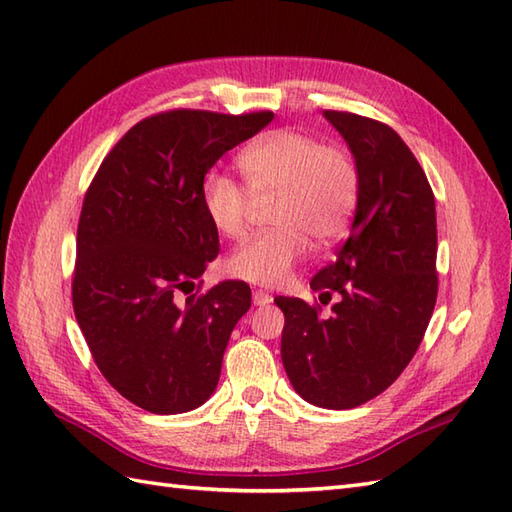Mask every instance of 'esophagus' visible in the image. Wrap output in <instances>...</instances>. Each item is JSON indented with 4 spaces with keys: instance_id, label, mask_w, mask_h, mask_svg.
<instances>
[{
    "instance_id": "esophagus-1",
    "label": "esophagus",
    "mask_w": 512,
    "mask_h": 512,
    "mask_svg": "<svg viewBox=\"0 0 512 512\" xmlns=\"http://www.w3.org/2000/svg\"><path fill=\"white\" fill-rule=\"evenodd\" d=\"M271 300H274V298H271V295H269L267 291H263V289H256V291H254V304H256V306H265V304H269Z\"/></svg>"
}]
</instances>
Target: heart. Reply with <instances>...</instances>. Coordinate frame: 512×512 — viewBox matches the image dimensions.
<instances>
[{
	"label": "heart",
	"instance_id": "b5f03b06",
	"mask_svg": "<svg viewBox=\"0 0 512 512\" xmlns=\"http://www.w3.org/2000/svg\"><path fill=\"white\" fill-rule=\"evenodd\" d=\"M238 166L247 187L225 173L206 175L201 203L214 230L225 238L247 232L256 199L276 197V227L256 234L227 258V274L258 287H280L293 267L317 245L339 241L355 217L359 168L344 146L315 135L278 129L245 146Z\"/></svg>",
	"mask_w": 512,
	"mask_h": 512
}]
</instances>
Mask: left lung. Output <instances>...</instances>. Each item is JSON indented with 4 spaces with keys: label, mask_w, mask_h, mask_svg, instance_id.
<instances>
[{
    "label": "left lung",
    "mask_w": 512,
    "mask_h": 512,
    "mask_svg": "<svg viewBox=\"0 0 512 512\" xmlns=\"http://www.w3.org/2000/svg\"><path fill=\"white\" fill-rule=\"evenodd\" d=\"M359 168V201L335 263L317 271L320 304L278 295L282 363L304 401L350 410L399 379L423 342L438 295L436 201L414 153L388 124L324 111Z\"/></svg>",
    "instance_id": "1"
}]
</instances>
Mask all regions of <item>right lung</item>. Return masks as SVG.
<instances>
[{
  "instance_id": "1",
  "label": "right lung",
  "mask_w": 512,
  "mask_h": 512,
  "mask_svg": "<svg viewBox=\"0 0 512 512\" xmlns=\"http://www.w3.org/2000/svg\"><path fill=\"white\" fill-rule=\"evenodd\" d=\"M271 120V111L157 113L124 133L87 190L72 280L76 322L102 377L146 412H190L217 390L252 291L225 280L186 300L179 293L195 289L219 254L201 203L206 173Z\"/></svg>"
}]
</instances>
